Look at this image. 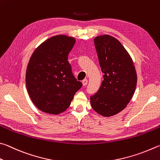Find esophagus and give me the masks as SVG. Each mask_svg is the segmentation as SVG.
I'll return each mask as SVG.
<instances>
[{"label":"esophagus","instance_id":"obj_1","mask_svg":"<svg viewBox=\"0 0 160 160\" xmlns=\"http://www.w3.org/2000/svg\"><path fill=\"white\" fill-rule=\"evenodd\" d=\"M82 83H83V86H86V85H87V83H88V80L86 79V78L83 79L82 81Z\"/></svg>","mask_w":160,"mask_h":160}]
</instances>
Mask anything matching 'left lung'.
Wrapping results in <instances>:
<instances>
[{"mask_svg":"<svg viewBox=\"0 0 160 160\" xmlns=\"http://www.w3.org/2000/svg\"><path fill=\"white\" fill-rule=\"evenodd\" d=\"M94 44L103 81L98 91L91 96V107L103 117H111L124 110L135 93V66L127 50L113 36H96Z\"/></svg>","mask_w":160,"mask_h":160,"instance_id":"obj_1","label":"left lung"}]
</instances>
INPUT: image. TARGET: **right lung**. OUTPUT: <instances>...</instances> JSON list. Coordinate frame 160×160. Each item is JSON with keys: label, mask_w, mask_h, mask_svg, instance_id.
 I'll return each mask as SVG.
<instances>
[{"label": "right lung", "mask_w": 160, "mask_h": 160, "mask_svg": "<svg viewBox=\"0 0 160 160\" xmlns=\"http://www.w3.org/2000/svg\"><path fill=\"white\" fill-rule=\"evenodd\" d=\"M75 43L72 36L56 35L39 45L31 56L26 71L27 92L34 105L43 112H63L82 88L67 60Z\"/></svg>", "instance_id": "1"}]
</instances>
